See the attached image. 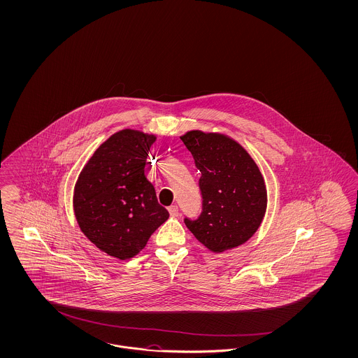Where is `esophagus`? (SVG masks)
<instances>
[{
	"instance_id": "34e87169",
	"label": "esophagus",
	"mask_w": 358,
	"mask_h": 358,
	"mask_svg": "<svg viewBox=\"0 0 358 358\" xmlns=\"http://www.w3.org/2000/svg\"><path fill=\"white\" fill-rule=\"evenodd\" d=\"M169 214H171V217H178V206L177 205H172V206H169Z\"/></svg>"
}]
</instances>
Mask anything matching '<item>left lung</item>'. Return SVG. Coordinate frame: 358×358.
Returning a JSON list of instances; mask_svg holds the SVG:
<instances>
[{"label":"left lung","instance_id":"left-lung-1","mask_svg":"<svg viewBox=\"0 0 358 358\" xmlns=\"http://www.w3.org/2000/svg\"><path fill=\"white\" fill-rule=\"evenodd\" d=\"M201 172L202 213L185 217L196 240L215 253L250 240L266 211V186L257 164L238 141L222 134L189 131L181 136Z\"/></svg>","mask_w":358,"mask_h":358}]
</instances>
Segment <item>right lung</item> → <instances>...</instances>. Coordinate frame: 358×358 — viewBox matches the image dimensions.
Wrapping results in <instances>:
<instances>
[{"label": "right lung", "mask_w": 358, "mask_h": 358, "mask_svg": "<svg viewBox=\"0 0 358 358\" xmlns=\"http://www.w3.org/2000/svg\"><path fill=\"white\" fill-rule=\"evenodd\" d=\"M155 135L122 130L102 143L78 176L77 223L97 248L127 260L141 252L169 217L144 174Z\"/></svg>", "instance_id": "add662e5"}]
</instances>
